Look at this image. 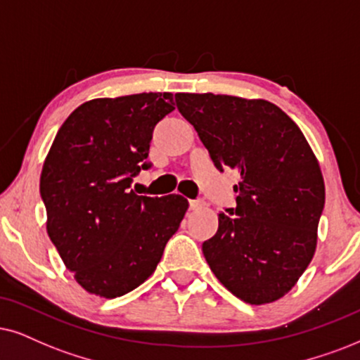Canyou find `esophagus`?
Instances as JSON below:
<instances>
[{"mask_svg":"<svg viewBox=\"0 0 360 360\" xmlns=\"http://www.w3.org/2000/svg\"><path fill=\"white\" fill-rule=\"evenodd\" d=\"M204 206L202 201H189V209H193V211H195V209H201Z\"/></svg>","mask_w":360,"mask_h":360,"instance_id":"34e87169","label":"esophagus"}]
</instances>
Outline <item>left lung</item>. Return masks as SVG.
<instances>
[{
  "label": "left lung",
  "instance_id": "8db88e82",
  "mask_svg": "<svg viewBox=\"0 0 360 360\" xmlns=\"http://www.w3.org/2000/svg\"><path fill=\"white\" fill-rule=\"evenodd\" d=\"M217 169L238 171L236 207L217 214L204 240L214 276L240 301L284 297L312 261L326 202L322 171L306 136L266 99L176 93Z\"/></svg>",
  "mask_w": 360,
  "mask_h": 360
}]
</instances>
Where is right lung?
Wrapping results in <instances>:
<instances>
[{"instance_id":"right-lung-1","label":"right lung","mask_w":360,"mask_h":360,"mask_svg":"<svg viewBox=\"0 0 360 360\" xmlns=\"http://www.w3.org/2000/svg\"><path fill=\"white\" fill-rule=\"evenodd\" d=\"M171 93L98 98L59 127L39 179L46 231L86 292L115 299L156 271L189 202L179 194L138 195L153 129L171 111Z\"/></svg>"}]
</instances>
